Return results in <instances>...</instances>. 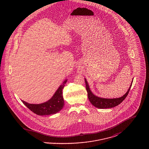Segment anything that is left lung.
Listing matches in <instances>:
<instances>
[{
	"label": "left lung",
	"mask_w": 149,
	"mask_h": 149,
	"mask_svg": "<svg viewBox=\"0 0 149 149\" xmlns=\"http://www.w3.org/2000/svg\"><path fill=\"white\" fill-rule=\"evenodd\" d=\"M85 84H86V89L88 93V97L90 102L92 103L93 106H94L100 109H106V108H111L114 107L119 105L120 103H122L126 97L127 96L128 94L130 91V89L132 86V84L133 82V80L132 83L130 85V86L126 93L123 95L122 97L120 98H113V99H108V98H100L96 95H95L91 91L89 84L85 79Z\"/></svg>",
	"instance_id": "8db88e82"
}]
</instances>
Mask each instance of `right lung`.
<instances>
[{
	"label": "right lung",
	"instance_id": "1",
	"mask_svg": "<svg viewBox=\"0 0 149 149\" xmlns=\"http://www.w3.org/2000/svg\"><path fill=\"white\" fill-rule=\"evenodd\" d=\"M66 82L67 80H65L52 98L46 102L41 104H30L23 100L22 102L31 111L37 115L45 116L56 113L62 109L64 106L63 91Z\"/></svg>",
	"mask_w": 149,
	"mask_h": 149
}]
</instances>
